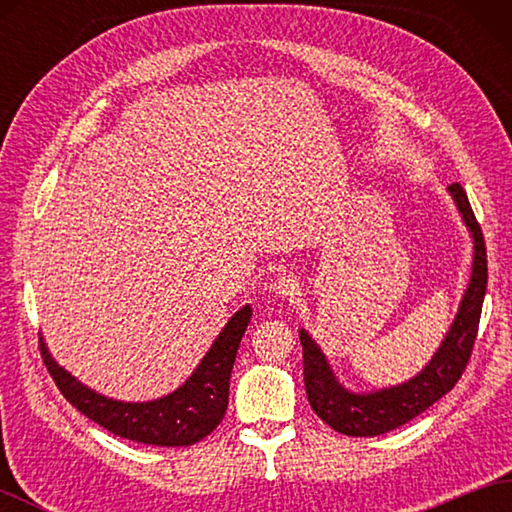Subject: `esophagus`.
<instances>
[{"instance_id": "obj_1", "label": "esophagus", "mask_w": 512, "mask_h": 512, "mask_svg": "<svg viewBox=\"0 0 512 512\" xmlns=\"http://www.w3.org/2000/svg\"><path fill=\"white\" fill-rule=\"evenodd\" d=\"M273 292L275 295H279V297H295L297 292H299V284H297V277L295 275H288V273H284V275H279L275 281H273Z\"/></svg>"}]
</instances>
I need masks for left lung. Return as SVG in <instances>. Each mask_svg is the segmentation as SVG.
I'll return each mask as SVG.
<instances>
[{
  "instance_id": "8db88e82",
  "label": "left lung",
  "mask_w": 512,
  "mask_h": 512,
  "mask_svg": "<svg viewBox=\"0 0 512 512\" xmlns=\"http://www.w3.org/2000/svg\"><path fill=\"white\" fill-rule=\"evenodd\" d=\"M449 193L453 195L462 220L473 235V273L449 334L444 336L440 350L418 376L389 389L354 394L336 380L319 345L312 341V336H308L306 330L299 332L303 345V383H306L310 407L334 431L345 433V436L372 438L398 429L405 422L420 416L422 411H427L444 394H449L462 378L466 365H469L486 295V246L482 228L475 220V213L462 184L453 182Z\"/></svg>"
}]
</instances>
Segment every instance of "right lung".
Masks as SVG:
<instances>
[{"label": "right lung", "mask_w": 512, "mask_h": 512, "mask_svg": "<svg viewBox=\"0 0 512 512\" xmlns=\"http://www.w3.org/2000/svg\"><path fill=\"white\" fill-rule=\"evenodd\" d=\"M250 317V306L235 312L187 383L151 402H123L96 394L54 363L43 341L41 358L65 400L114 436L156 447H189L209 436L224 418L228 380Z\"/></svg>", "instance_id": "right-lung-1"}]
</instances>
